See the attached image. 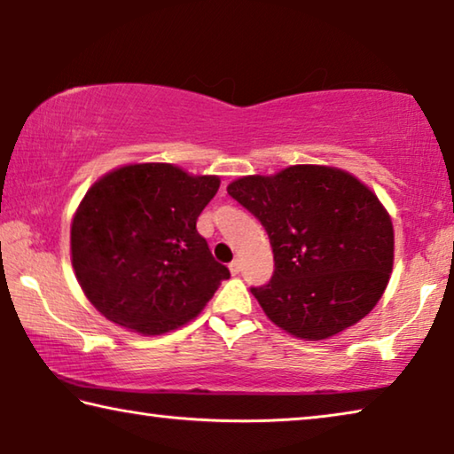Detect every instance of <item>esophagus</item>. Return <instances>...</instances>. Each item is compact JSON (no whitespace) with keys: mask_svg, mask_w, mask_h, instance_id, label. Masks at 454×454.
Masks as SVG:
<instances>
[{"mask_svg":"<svg viewBox=\"0 0 454 454\" xmlns=\"http://www.w3.org/2000/svg\"><path fill=\"white\" fill-rule=\"evenodd\" d=\"M240 270H242V262H240V260H232V262H230V272H232L234 276L236 274H240Z\"/></svg>","mask_w":454,"mask_h":454,"instance_id":"esophagus-1","label":"esophagus"}]
</instances>
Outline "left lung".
<instances>
[{
	"instance_id": "1",
	"label": "left lung",
	"mask_w": 454,
	"mask_h": 454,
	"mask_svg": "<svg viewBox=\"0 0 454 454\" xmlns=\"http://www.w3.org/2000/svg\"><path fill=\"white\" fill-rule=\"evenodd\" d=\"M228 194L270 238L272 278L250 290L276 326L322 340L356 325L380 301L393 272V222L355 176L290 166L236 180Z\"/></svg>"
}]
</instances>
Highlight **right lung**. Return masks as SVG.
Wrapping results in <instances>:
<instances>
[{
    "label": "right lung",
    "instance_id": "1",
    "mask_svg": "<svg viewBox=\"0 0 454 454\" xmlns=\"http://www.w3.org/2000/svg\"><path fill=\"white\" fill-rule=\"evenodd\" d=\"M218 186L216 176L172 164H132L88 190L72 222V264L107 320L145 336L170 333L230 278L196 230Z\"/></svg>",
    "mask_w": 454,
    "mask_h": 454
}]
</instances>
